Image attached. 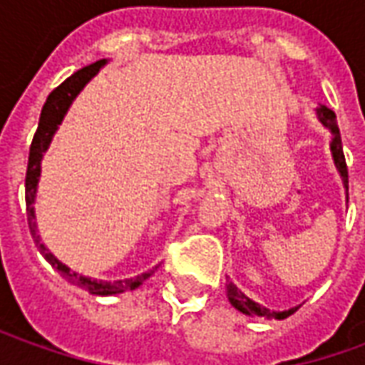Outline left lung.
I'll use <instances>...</instances> for the list:
<instances>
[{"mask_svg":"<svg viewBox=\"0 0 365 365\" xmlns=\"http://www.w3.org/2000/svg\"><path fill=\"white\" fill-rule=\"evenodd\" d=\"M317 115H319V119H321L322 125L327 128H330V133H332V144H330V148H332L334 164H336L338 172L342 175L346 195H348V168H346L344 152H342V138H340V130H338L336 125V115H334V111H330L329 107H319V109H317ZM227 291H229V301L237 307L240 313L254 314V317H268V319H287L289 314H293L297 311V307H295V309H289V311H269L266 307L254 303L252 299L246 297L245 293L238 289L237 285H232V283L227 285Z\"/></svg>","mask_w":365,"mask_h":365,"instance_id":"left-lung-1","label":"left lung"}]
</instances>
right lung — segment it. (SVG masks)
I'll use <instances>...</instances> for the list:
<instances>
[{
    "instance_id": "right-lung-1",
    "label": "right lung",
    "mask_w": 365,
    "mask_h": 365,
    "mask_svg": "<svg viewBox=\"0 0 365 365\" xmlns=\"http://www.w3.org/2000/svg\"><path fill=\"white\" fill-rule=\"evenodd\" d=\"M105 60H97L96 64H90V66L78 70L76 74H72L68 78L66 82H62L52 91L51 96L46 97V103H44L43 111H41V119H38V127H36V133L33 136V143H31V150H29V164H27V178H25V201H27V221L29 229H31V235H33V240L38 246V250L43 252V256L46 260L51 262L52 268H56L60 274L66 277L70 283H76L80 287H86L90 289L91 293L96 295H113V293H123L125 289H135L140 283L150 277L152 272H146V274L136 275L135 279H119V282H96V279H90V277H83V275H78L76 272L64 266L62 262L56 260L52 256L44 245L38 238V232H36V222H35V193H36V183H38V175H41V160H43V152H46L48 144L52 140V135L56 133V128L64 119L68 107L74 101V97L82 91V88L86 83L90 82L91 78L99 72V68L103 66Z\"/></svg>"
}]
</instances>
